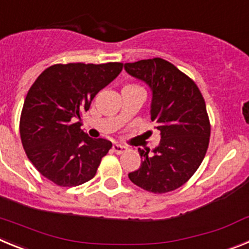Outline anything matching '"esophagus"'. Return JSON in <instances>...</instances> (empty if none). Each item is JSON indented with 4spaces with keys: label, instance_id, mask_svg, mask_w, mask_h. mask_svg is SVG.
Segmentation results:
<instances>
[{
    "label": "esophagus",
    "instance_id": "obj_1",
    "mask_svg": "<svg viewBox=\"0 0 249 249\" xmlns=\"http://www.w3.org/2000/svg\"><path fill=\"white\" fill-rule=\"evenodd\" d=\"M127 147L122 146V144H118V143H114L113 146H112V151L114 152V153H117V155H121V153H123V152L126 151Z\"/></svg>",
    "mask_w": 249,
    "mask_h": 249
}]
</instances>
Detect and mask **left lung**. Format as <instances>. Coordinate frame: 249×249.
Returning a JSON list of instances; mask_svg holds the SVG:
<instances>
[{"label":"left lung","instance_id":"left-lung-1","mask_svg":"<svg viewBox=\"0 0 249 249\" xmlns=\"http://www.w3.org/2000/svg\"><path fill=\"white\" fill-rule=\"evenodd\" d=\"M129 76L151 89V120L160 132L158 146L138 149L142 164L128 177L153 193L175 191L186 183L206 156L211 126L206 103L196 83L162 58L124 63Z\"/></svg>","mask_w":249,"mask_h":249}]
</instances>
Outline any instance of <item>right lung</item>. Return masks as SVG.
I'll return each instance as SVG.
<instances>
[{"label":"right lung","mask_w":249,"mask_h":249,"mask_svg":"<svg viewBox=\"0 0 249 249\" xmlns=\"http://www.w3.org/2000/svg\"><path fill=\"white\" fill-rule=\"evenodd\" d=\"M122 71V63H67L48 67L26 96L19 133L28 160L39 173L62 187L94 177L112 143L81 129V112Z\"/></svg>","instance_id":"add662e5"}]
</instances>
